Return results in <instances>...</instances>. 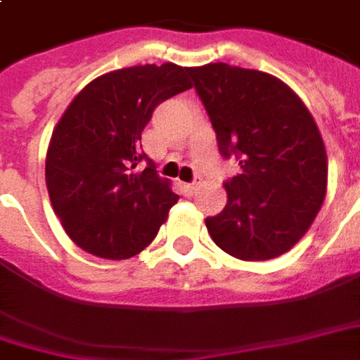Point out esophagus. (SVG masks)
<instances>
[{"instance_id":"obj_1","label":"esophagus","mask_w":360,"mask_h":360,"mask_svg":"<svg viewBox=\"0 0 360 360\" xmlns=\"http://www.w3.org/2000/svg\"><path fill=\"white\" fill-rule=\"evenodd\" d=\"M200 185H202V179H200V177H197V179L193 181V183H187V185H185V191H188V193H195V191H197Z\"/></svg>"}]
</instances>
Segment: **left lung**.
Here are the masks:
<instances>
[{
    "label": "left lung",
    "instance_id": "1",
    "mask_svg": "<svg viewBox=\"0 0 360 360\" xmlns=\"http://www.w3.org/2000/svg\"><path fill=\"white\" fill-rule=\"evenodd\" d=\"M224 158L241 173L228 202L206 218L210 238L241 261L283 255L308 232L328 191V154L316 120L278 77L224 62L188 68Z\"/></svg>",
    "mask_w": 360,
    "mask_h": 360
}]
</instances>
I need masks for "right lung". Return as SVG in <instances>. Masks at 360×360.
Segmentation results:
<instances>
[{
    "label": "right lung",
    "instance_id": "obj_1",
    "mask_svg": "<svg viewBox=\"0 0 360 360\" xmlns=\"http://www.w3.org/2000/svg\"><path fill=\"white\" fill-rule=\"evenodd\" d=\"M188 68L146 64L95 77L68 105L46 152V188L70 240L103 259L148 248L179 197L142 152L154 109L191 89ZM148 162L142 172L137 165Z\"/></svg>",
    "mask_w": 360,
    "mask_h": 360
}]
</instances>
